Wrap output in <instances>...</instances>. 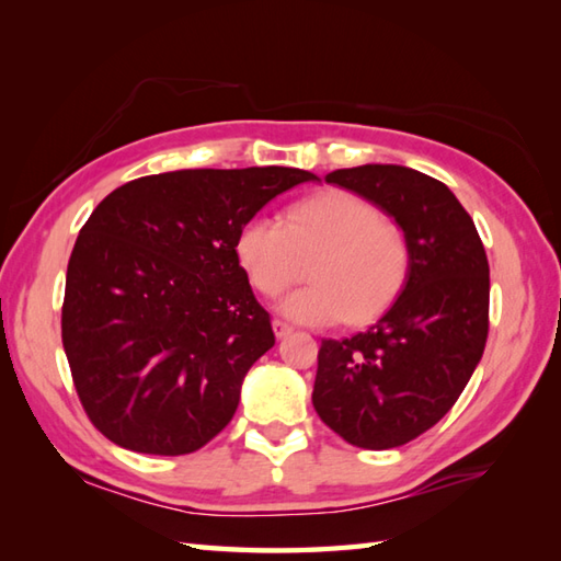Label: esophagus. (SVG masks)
Wrapping results in <instances>:
<instances>
[{
  "mask_svg": "<svg viewBox=\"0 0 561 561\" xmlns=\"http://www.w3.org/2000/svg\"><path fill=\"white\" fill-rule=\"evenodd\" d=\"M272 330H274V335H277L279 340L291 335V332H294V328L289 323H284V320H272Z\"/></svg>",
  "mask_w": 561,
  "mask_h": 561,
  "instance_id": "obj_1",
  "label": "esophagus"
}]
</instances>
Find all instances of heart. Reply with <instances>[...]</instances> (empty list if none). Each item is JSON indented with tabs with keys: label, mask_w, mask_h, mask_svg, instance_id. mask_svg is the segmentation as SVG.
<instances>
[{
	"label": "heart",
	"mask_w": 561,
	"mask_h": 561,
	"mask_svg": "<svg viewBox=\"0 0 561 561\" xmlns=\"http://www.w3.org/2000/svg\"><path fill=\"white\" fill-rule=\"evenodd\" d=\"M236 255L262 294L289 289L306 272L311 284L284 296L277 311L294 323H366L400 294L410 245L398 224L347 190L294 202L287 224L255 214L236 236Z\"/></svg>",
	"instance_id": "heart-1"
}]
</instances>
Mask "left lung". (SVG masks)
Segmentation results:
<instances>
[{
  "instance_id": "1",
  "label": "left lung",
  "mask_w": 561,
  "mask_h": 561,
  "mask_svg": "<svg viewBox=\"0 0 561 561\" xmlns=\"http://www.w3.org/2000/svg\"><path fill=\"white\" fill-rule=\"evenodd\" d=\"M396 219L410 245L402 291L376 323L318 352L313 408L347 444L386 450L432 428L478 368L490 330V262L458 197L408 165L325 175Z\"/></svg>"
}]
</instances>
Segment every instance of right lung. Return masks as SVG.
<instances>
[{"label": "right lung", "mask_w": 561, "mask_h": 561, "mask_svg": "<svg viewBox=\"0 0 561 561\" xmlns=\"http://www.w3.org/2000/svg\"><path fill=\"white\" fill-rule=\"evenodd\" d=\"M308 181L284 165L185 169L129 181L93 209L67 265L62 344L105 438L185 456L231 422L250 366L274 347L236 236Z\"/></svg>", "instance_id": "1"}]
</instances>
